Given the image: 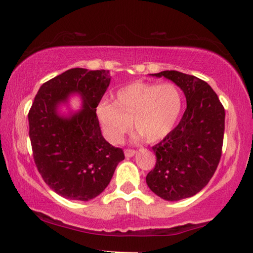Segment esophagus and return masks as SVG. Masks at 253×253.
<instances>
[{"label":"esophagus","instance_id":"esophagus-1","mask_svg":"<svg viewBox=\"0 0 253 253\" xmlns=\"http://www.w3.org/2000/svg\"><path fill=\"white\" fill-rule=\"evenodd\" d=\"M124 154H126V158H131V157H133L134 154H136V150H131V148H126V150H124Z\"/></svg>","mask_w":253,"mask_h":253}]
</instances>
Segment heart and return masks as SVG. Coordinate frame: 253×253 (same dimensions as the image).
I'll list each match as a JSON object with an SVG mask.
<instances>
[{
	"instance_id": "b5f03b06",
	"label": "heart",
	"mask_w": 253,
	"mask_h": 253,
	"mask_svg": "<svg viewBox=\"0 0 253 253\" xmlns=\"http://www.w3.org/2000/svg\"><path fill=\"white\" fill-rule=\"evenodd\" d=\"M182 91L174 83L134 82L115 93V101L102 100L96 116L105 137L119 143L133 126L148 143L164 139L177 124L183 110Z\"/></svg>"
}]
</instances>
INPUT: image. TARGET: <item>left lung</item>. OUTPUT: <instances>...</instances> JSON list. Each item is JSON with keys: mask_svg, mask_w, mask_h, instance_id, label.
Wrapping results in <instances>:
<instances>
[{"mask_svg": "<svg viewBox=\"0 0 253 253\" xmlns=\"http://www.w3.org/2000/svg\"><path fill=\"white\" fill-rule=\"evenodd\" d=\"M166 77L184 92L186 109L177 126L152 147L155 167L146 183L169 202L195 196L212 178L222 154L224 108L206 82L175 70L152 74Z\"/></svg>", "mask_w": 253, "mask_h": 253, "instance_id": "left-lung-1", "label": "left lung"}]
</instances>
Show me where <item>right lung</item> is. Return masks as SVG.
<instances>
[{
	"label": "right lung",
	"mask_w": 253,
	"mask_h": 253,
	"mask_svg": "<svg viewBox=\"0 0 253 253\" xmlns=\"http://www.w3.org/2000/svg\"><path fill=\"white\" fill-rule=\"evenodd\" d=\"M110 84L108 70L75 68L41 85L29 112L33 159L41 177L57 195L87 202L109 184L122 148L102 137L96 107ZM72 92L82 95L79 112L64 118L60 103Z\"/></svg>",
	"instance_id": "right-lung-1"
}]
</instances>
